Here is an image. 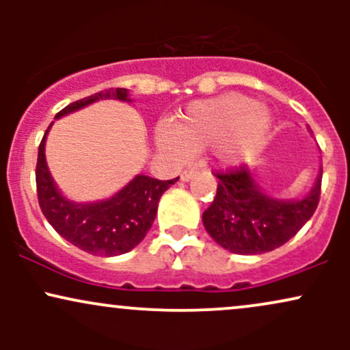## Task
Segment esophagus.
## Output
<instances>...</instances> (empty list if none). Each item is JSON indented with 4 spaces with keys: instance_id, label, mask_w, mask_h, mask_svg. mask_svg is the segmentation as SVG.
<instances>
[{
    "instance_id": "1",
    "label": "esophagus",
    "mask_w": 350,
    "mask_h": 350,
    "mask_svg": "<svg viewBox=\"0 0 350 350\" xmlns=\"http://www.w3.org/2000/svg\"><path fill=\"white\" fill-rule=\"evenodd\" d=\"M196 171H198V167H196V166L189 167V170H184L183 172H180V180H189L192 178V176H194Z\"/></svg>"
}]
</instances>
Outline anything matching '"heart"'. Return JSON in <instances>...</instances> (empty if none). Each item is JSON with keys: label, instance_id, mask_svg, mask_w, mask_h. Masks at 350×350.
<instances>
[{"label": "heart", "instance_id": "obj_1", "mask_svg": "<svg viewBox=\"0 0 350 350\" xmlns=\"http://www.w3.org/2000/svg\"><path fill=\"white\" fill-rule=\"evenodd\" d=\"M270 116L255 100L239 94L196 102L176 123L156 128V143L171 158L184 159L192 151L217 146L228 166L248 163L263 150Z\"/></svg>", "mask_w": 350, "mask_h": 350}]
</instances>
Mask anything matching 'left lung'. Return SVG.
<instances>
[{"label":"left lung","instance_id":"8db88e82","mask_svg":"<svg viewBox=\"0 0 350 350\" xmlns=\"http://www.w3.org/2000/svg\"><path fill=\"white\" fill-rule=\"evenodd\" d=\"M217 194L202 214L208 235L239 255L271 252L293 239L319 204L323 167L314 187L298 200H281L260 191L248 167L217 172Z\"/></svg>","mask_w":350,"mask_h":350}]
</instances>
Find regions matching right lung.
Segmentation results:
<instances>
[{"label":"right lung","instance_id":"obj_1","mask_svg":"<svg viewBox=\"0 0 350 350\" xmlns=\"http://www.w3.org/2000/svg\"><path fill=\"white\" fill-rule=\"evenodd\" d=\"M107 98L131 102L128 98V88H108L70 103L62 108L55 118ZM49 128L39 144L36 164L38 199L47 222L67 242L92 255L116 256L130 252L146 237L154 222L159 199L164 191L179 178L159 180L138 174L122 191L116 192L113 198L94 204L72 202L60 194L47 170L44 146Z\"/></svg>","mask_w":350,"mask_h":350}]
</instances>
